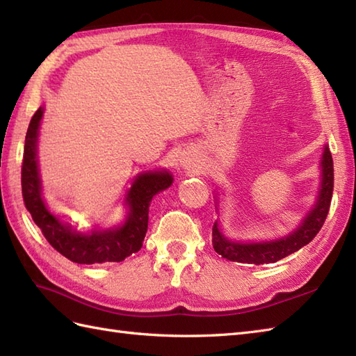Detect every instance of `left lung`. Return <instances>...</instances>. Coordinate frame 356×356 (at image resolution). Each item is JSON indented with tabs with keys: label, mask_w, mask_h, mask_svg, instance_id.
Segmentation results:
<instances>
[{
	"label": "left lung",
	"mask_w": 356,
	"mask_h": 356,
	"mask_svg": "<svg viewBox=\"0 0 356 356\" xmlns=\"http://www.w3.org/2000/svg\"><path fill=\"white\" fill-rule=\"evenodd\" d=\"M321 168H323V180H321V188L316 208L311 211L309 216L305 218L302 226L297 229L294 234L270 243L239 244L229 241V239L222 236L216 222L212 227V245L216 252L221 254V258H225L227 261L261 266V264L277 262L279 259L285 258V256L302 249L303 245L309 244L314 236L320 232L321 226H323L330 208V200H332L334 161L327 147L325 148Z\"/></svg>",
	"instance_id": "left-lung-1"
}]
</instances>
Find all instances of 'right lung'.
Here are the masks:
<instances>
[{"instance_id": "obj_1", "label": "right lung", "mask_w": 356, "mask_h": 356, "mask_svg": "<svg viewBox=\"0 0 356 356\" xmlns=\"http://www.w3.org/2000/svg\"><path fill=\"white\" fill-rule=\"evenodd\" d=\"M42 113L44 109L39 107L29 124L26 145H24L21 185L24 204L31 213L36 226L42 230L47 241L65 258L77 264L120 262L139 252L147 234L148 206L154 194L163 191L172 184V177L167 171L145 172L138 176L127 195L129 216L122 226L109 230H94L90 234L76 232L70 226L56 220L48 212L40 197L36 140Z\"/></svg>"}]
</instances>
